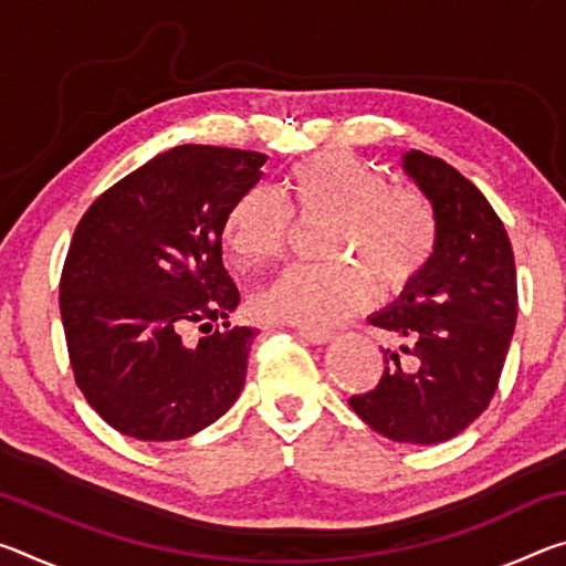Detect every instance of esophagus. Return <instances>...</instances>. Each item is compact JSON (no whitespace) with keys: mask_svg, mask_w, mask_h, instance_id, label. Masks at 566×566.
<instances>
[{"mask_svg":"<svg viewBox=\"0 0 566 566\" xmlns=\"http://www.w3.org/2000/svg\"><path fill=\"white\" fill-rule=\"evenodd\" d=\"M300 337L306 339L310 344H327V342H332V332H324V329H300Z\"/></svg>","mask_w":566,"mask_h":566,"instance_id":"34e87169","label":"esophagus"}]
</instances>
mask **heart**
Wrapping results in <instances>:
<instances>
[{"label":"heart","instance_id":"1","mask_svg":"<svg viewBox=\"0 0 566 566\" xmlns=\"http://www.w3.org/2000/svg\"><path fill=\"white\" fill-rule=\"evenodd\" d=\"M300 222H329L322 254L329 264H296L254 296L260 317L302 329H329L369 304L375 281L399 294L427 274L439 244L429 199L389 187L377 169L352 155H319L284 181ZM292 214L266 187L247 189L229 209L227 244L244 264L280 256L292 237Z\"/></svg>","mask_w":566,"mask_h":566}]
</instances>
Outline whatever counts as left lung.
Instances as JSON below:
<instances>
[{
	"label": "left lung",
	"mask_w": 566,
	"mask_h": 566,
	"mask_svg": "<svg viewBox=\"0 0 566 566\" xmlns=\"http://www.w3.org/2000/svg\"><path fill=\"white\" fill-rule=\"evenodd\" d=\"M401 167L434 209L439 244L427 274L369 317L391 347L379 385L349 407L391 442L439 444L464 432L500 385L516 324L514 252L492 205L454 167L417 149Z\"/></svg>",
	"instance_id": "1"
}]
</instances>
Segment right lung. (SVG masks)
Wrapping results in <instances>:
<instances>
[{
	"mask_svg": "<svg viewBox=\"0 0 566 566\" xmlns=\"http://www.w3.org/2000/svg\"><path fill=\"white\" fill-rule=\"evenodd\" d=\"M266 155L181 145L119 179L76 224L60 312L76 387L117 432L175 442L244 387L252 327H229L239 290L222 262L229 209ZM222 318L224 331L211 332ZM189 323L207 331L185 345Z\"/></svg>",
	"mask_w": 566,
	"mask_h": 566,
	"instance_id": "obj_1",
	"label": "right lung"
}]
</instances>
